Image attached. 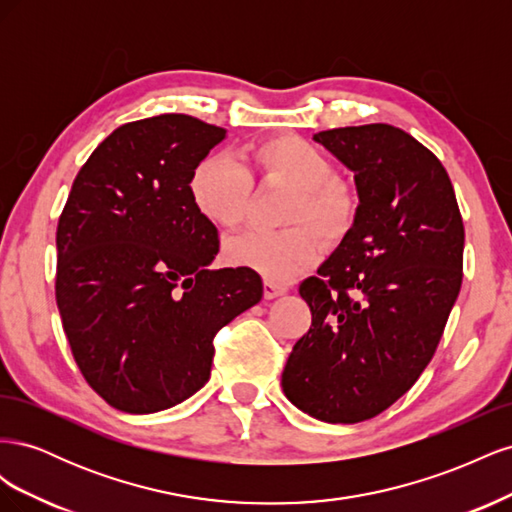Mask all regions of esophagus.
Segmentation results:
<instances>
[{"label": "esophagus", "instance_id": "obj_1", "mask_svg": "<svg viewBox=\"0 0 512 512\" xmlns=\"http://www.w3.org/2000/svg\"><path fill=\"white\" fill-rule=\"evenodd\" d=\"M284 292H286V286H284V284H277V282L265 280V299H275V297H282Z\"/></svg>", "mask_w": 512, "mask_h": 512}]
</instances>
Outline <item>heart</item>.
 <instances>
[{"label":"heart","instance_id":"b5f03b06","mask_svg":"<svg viewBox=\"0 0 512 512\" xmlns=\"http://www.w3.org/2000/svg\"><path fill=\"white\" fill-rule=\"evenodd\" d=\"M252 181L292 190L282 222L297 226L243 232L226 243V258L277 284L290 282L316 265L320 243L314 232L324 243L342 241L359 213L354 185L335 175L327 153L294 134L245 145L237 160L209 156L198 162L190 177V196L203 218L224 230H235L250 207Z\"/></svg>","mask_w":512,"mask_h":512}]
</instances>
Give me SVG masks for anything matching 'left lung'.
I'll use <instances>...</instances> for the list:
<instances>
[{
  "label": "left lung",
  "instance_id": "8db88e82",
  "mask_svg": "<svg viewBox=\"0 0 512 512\" xmlns=\"http://www.w3.org/2000/svg\"><path fill=\"white\" fill-rule=\"evenodd\" d=\"M314 141L354 173L359 213L331 258L299 286L312 327L292 346L282 389L324 423H361L410 391L457 301L463 220L446 168L389 123Z\"/></svg>",
  "mask_w": 512,
  "mask_h": 512
}]
</instances>
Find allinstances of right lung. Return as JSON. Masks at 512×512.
I'll return each mask as SVG.
<instances>
[{"mask_svg": "<svg viewBox=\"0 0 512 512\" xmlns=\"http://www.w3.org/2000/svg\"><path fill=\"white\" fill-rule=\"evenodd\" d=\"M224 138L177 113L123 123L59 215L61 324L87 384L121 412H160L203 389L215 333L262 299L256 271L209 269L218 228L190 196L192 170Z\"/></svg>", "mask_w": 512, "mask_h": 512, "instance_id": "obj_1", "label": "right lung"}]
</instances>
